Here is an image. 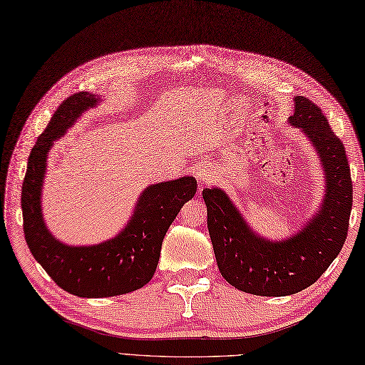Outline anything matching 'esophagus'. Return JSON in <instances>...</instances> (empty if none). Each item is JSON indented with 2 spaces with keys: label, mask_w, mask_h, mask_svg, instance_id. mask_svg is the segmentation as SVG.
Masks as SVG:
<instances>
[{
  "label": "esophagus",
  "mask_w": 365,
  "mask_h": 365,
  "mask_svg": "<svg viewBox=\"0 0 365 365\" xmlns=\"http://www.w3.org/2000/svg\"><path fill=\"white\" fill-rule=\"evenodd\" d=\"M198 178L201 180V182L204 184V182H207V180H209V175H207L206 172H204V170H201V168H200V170H198Z\"/></svg>",
  "instance_id": "1"
}]
</instances>
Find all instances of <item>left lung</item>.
I'll return each mask as SVG.
<instances>
[{
    "label": "left lung",
    "instance_id": "obj_1",
    "mask_svg": "<svg viewBox=\"0 0 365 365\" xmlns=\"http://www.w3.org/2000/svg\"><path fill=\"white\" fill-rule=\"evenodd\" d=\"M289 123L313 142L327 181L321 210L296 235L282 242L262 238L223 190H202L218 269L230 285L255 296H289L313 285L341 252L349 232L353 184L344 144L308 97H294Z\"/></svg>",
    "mask_w": 365,
    "mask_h": 365
}]
</instances>
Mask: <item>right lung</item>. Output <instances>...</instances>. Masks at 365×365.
<instances>
[{"mask_svg":"<svg viewBox=\"0 0 365 365\" xmlns=\"http://www.w3.org/2000/svg\"><path fill=\"white\" fill-rule=\"evenodd\" d=\"M99 97L76 93L61 102L31 152L21 187L24 238L57 285L78 297H111L136 291L152 280L167 229L197 192L193 176L158 182L142 192L130 223L101 245L68 246L52 235L41 213V185L52 142L61 138Z\"/></svg>","mask_w":365,"mask_h":365,"instance_id":"right-lung-1","label":"right lung"}]
</instances>
